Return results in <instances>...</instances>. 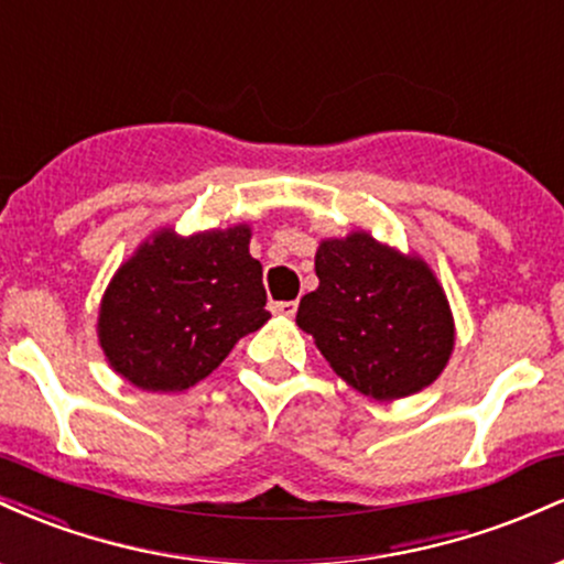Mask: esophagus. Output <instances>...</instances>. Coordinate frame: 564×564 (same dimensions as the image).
<instances>
[{"mask_svg":"<svg viewBox=\"0 0 564 564\" xmlns=\"http://www.w3.org/2000/svg\"><path fill=\"white\" fill-rule=\"evenodd\" d=\"M296 307H300V304H296V302H273V304H270V310H273V313L289 315V318L296 313Z\"/></svg>","mask_w":564,"mask_h":564,"instance_id":"1","label":"esophagus"}]
</instances>
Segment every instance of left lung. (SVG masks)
<instances>
[{"label":"left lung","mask_w":564,"mask_h":564,"mask_svg":"<svg viewBox=\"0 0 564 564\" xmlns=\"http://www.w3.org/2000/svg\"><path fill=\"white\" fill-rule=\"evenodd\" d=\"M315 275L321 283L302 296L296 323L347 384L394 400L440 377L453 349V318L422 260L352 232L321 243Z\"/></svg>","instance_id":"8db88e82"}]
</instances>
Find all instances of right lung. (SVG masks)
Listing matches in <instances>:
<instances>
[{"instance_id":"add662e5","label":"right lung","mask_w":564,"mask_h":564,"mask_svg":"<svg viewBox=\"0 0 564 564\" xmlns=\"http://www.w3.org/2000/svg\"><path fill=\"white\" fill-rule=\"evenodd\" d=\"M251 230L236 225L142 243L100 304V347L113 371L148 392H183L209 377L241 336L270 318Z\"/></svg>"}]
</instances>
